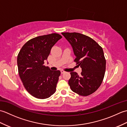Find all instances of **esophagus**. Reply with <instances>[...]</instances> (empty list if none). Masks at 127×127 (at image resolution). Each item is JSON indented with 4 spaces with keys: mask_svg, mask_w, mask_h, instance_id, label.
Returning a JSON list of instances; mask_svg holds the SVG:
<instances>
[{
    "mask_svg": "<svg viewBox=\"0 0 127 127\" xmlns=\"http://www.w3.org/2000/svg\"><path fill=\"white\" fill-rule=\"evenodd\" d=\"M61 74H64V73H65V71H64L63 70H61Z\"/></svg>",
    "mask_w": 127,
    "mask_h": 127,
    "instance_id": "obj_1",
    "label": "esophagus"
}]
</instances>
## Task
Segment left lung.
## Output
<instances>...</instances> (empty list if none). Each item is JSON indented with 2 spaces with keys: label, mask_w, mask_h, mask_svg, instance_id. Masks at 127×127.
Returning <instances> with one entry per match:
<instances>
[{
  "label": "left lung",
  "mask_w": 127,
  "mask_h": 127,
  "mask_svg": "<svg viewBox=\"0 0 127 127\" xmlns=\"http://www.w3.org/2000/svg\"><path fill=\"white\" fill-rule=\"evenodd\" d=\"M70 42L76 58L74 62L82 68L80 76L71 72L69 85L71 90L81 96L93 93L100 86L106 69V59L102 47L85 35L76 33H62Z\"/></svg>",
  "instance_id": "obj_1"
}]
</instances>
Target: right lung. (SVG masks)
I'll use <instances>...</instances> for the list:
<instances>
[{"instance_id":"right-lung-1","label":"right lung","mask_w":127,"mask_h":127,"mask_svg":"<svg viewBox=\"0 0 127 127\" xmlns=\"http://www.w3.org/2000/svg\"><path fill=\"white\" fill-rule=\"evenodd\" d=\"M62 37L57 33L35 37L27 42L18 54L19 76L27 91L36 98H49L55 93L61 71L51 70L44 64Z\"/></svg>"}]
</instances>
